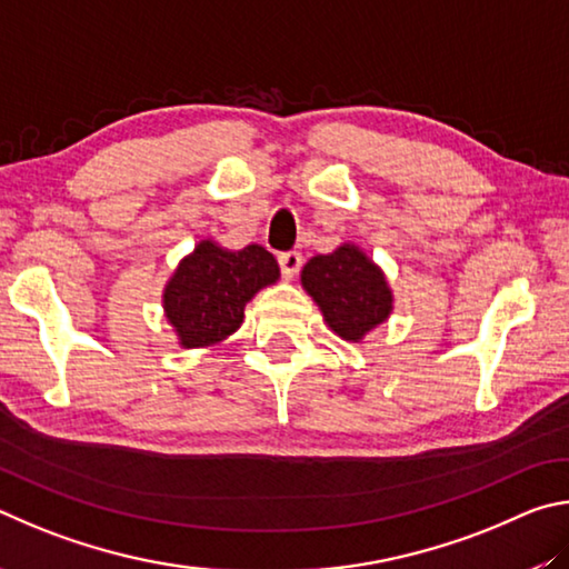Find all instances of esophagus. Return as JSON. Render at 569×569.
Listing matches in <instances>:
<instances>
[{
  "label": "esophagus",
  "mask_w": 569,
  "mask_h": 569,
  "mask_svg": "<svg viewBox=\"0 0 569 569\" xmlns=\"http://www.w3.org/2000/svg\"><path fill=\"white\" fill-rule=\"evenodd\" d=\"M277 262H279V269H282V274L287 279H292L297 272H300L302 254L300 252H282L277 257Z\"/></svg>",
  "instance_id": "34e87169"
}]
</instances>
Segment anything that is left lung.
Wrapping results in <instances>:
<instances>
[{
    "mask_svg": "<svg viewBox=\"0 0 569 569\" xmlns=\"http://www.w3.org/2000/svg\"><path fill=\"white\" fill-rule=\"evenodd\" d=\"M302 287L322 310L327 327L347 342H362L392 315L395 297L385 272L350 242L312 257L302 269Z\"/></svg>",
    "mask_w": 569,
    "mask_h": 569,
    "instance_id": "8db88e82",
    "label": "left lung"
}]
</instances>
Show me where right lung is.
Masks as SVG:
<instances>
[{
    "mask_svg": "<svg viewBox=\"0 0 569 569\" xmlns=\"http://www.w3.org/2000/svg\"><path fill=\"white\" fill-rule=\"evenodd\" d=\"M277 279L279 264L264 247L224 249L202 239L164 284V317L184 350L214 347L239 330L244 305Z\"/></svg>",
    "mask_w": 569,
    "mask_h": 569,
    "instance_id": "obj_1",
    "label": "right lung"
}]
</instances>
